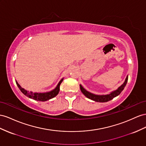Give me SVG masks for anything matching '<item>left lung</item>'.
I'll list each match as a JSON object with an SVG mask.
<instances>
[{
  "instance_id": "left-lung-1",
  "label": "left lung",
  "mask_w": 146,
  "mask_h": 146,
  "mask_svg": "<svg viewBox=\"0 0 146 146\" xmlns=\"http://www.w3.org/2000/svg\"><path fill=\"white\" fill-rule=\"evenodd\" d=\"M128 77L127 76V78H126L125 82H123V84H122L120 86H119V87L116 90H115V91H113L108 94H105V95H98V94H93L88 91H86V90L81 85H80V88L82 93L84 94L86 98H89V99L96 102H108L109 101H111V100H112L113 98L119 95V94L121 93V92L123 91L125 86L127 84Z\"/></svg>"
}]
</instances>
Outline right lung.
Instances as JSON below:
<instances>
[{
  "label": "right lung",
  "instance_id": "obj_1",
  "mask_svg": "<svg viewBox=\"0 0 146 146\" xmlns=\"http://www.w3.org/2000/svg\"><path fill=\"white\" fill-rule=\"evenodd\" d=\"M62 80H63V78H62V79L60 81V82H59L58 84L57 85L56 87L54 90H52V91H50L49 92H46V93H33V92L27 91V90L22 88L21 86L18 84L17 81H16V83H17L18 87L19 88V90H20V91L26 96L29 97V98H31V99H33L34 100L38 101H46L47 100H49L50 99H52V98L55 97L59 93V92H60V86Z\"/></svg>",
  "mask_w": 146,
  "mask_h": 146
}]
</instances>
